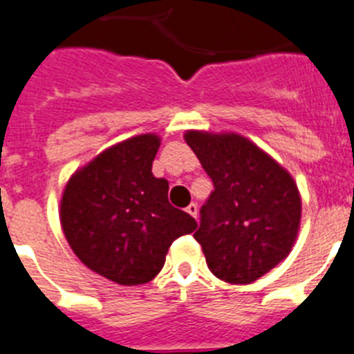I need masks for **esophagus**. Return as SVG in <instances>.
I'll return each mask as SVG.
<instances>
[{
    "label": "esophagus",
    "instance_id": "obj_1",
    "mask_svg": "<svg viewBox=\"0 0 354 354\" xmlns=\"http://www.w3.org/2000/svg\"><path fill=\"white\" fill-rule=\"evenodd\" d=\"M186 212H189L193 218H196V214H198V207H196V204H189L186 207Z\"/></svg>",
    "mask_w": 354,
    "mask_h": 354
}]
</instances>
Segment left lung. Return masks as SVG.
Instances as JSON below:
<instances>
[{
	"mask_svg": "<svg viewBox=\"0 0 354 354\" xmlns=\"http://www.w3.org/2000/svg\"><path fill=\"white\" fill-rule=\"evenodd\" d=\"M184 140L212 179L195 239L209 270L228 283H252L290 253L301 221L292 175L237 133L186 131Z\"/></svg>",
	"mask_w": 354,
	"mask_h": 354,
	"instance_id": "obj_1",
	"label": "left lung"
}]
</instances>
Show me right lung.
Wrapping results in <instances>:
<instances>
[{"mask_svg":"<svg viewBox=\"0 0 354 354\" xmlns=\"http://www.w3.org/2000/svg\"><path fill=\"white\" fill-rule=\"evenodd\" d=\"M159 145L149 133L102 150L72 174L60 200L72 252L120 286L156 278L171 243L196 228L195 218L168 202V180L152 174Z\"/></svg>","mask_w":354,"mask_h":354,"instance_id":"1","label":"right lung"}]
</instances>
